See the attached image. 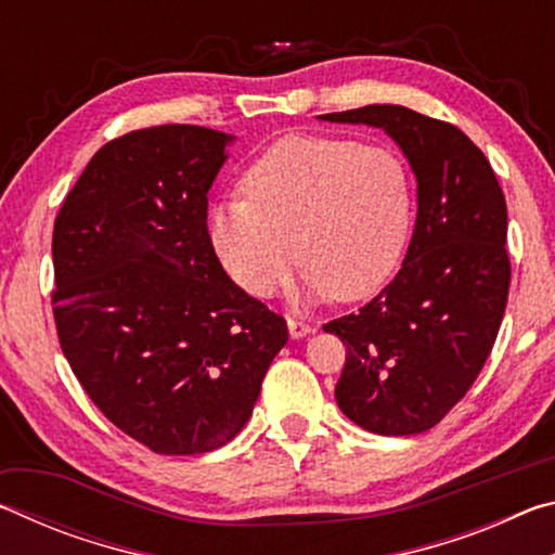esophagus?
I'll use <instances>...</instances> for the list:
<instances>
[{
    "mask_svg": "<svg viewBox=\"0 0 555 555\" xmlns=\"http://www.w3.org/2000/svg\"><path fill=\"white\" fill-rule=\"evenodd\" d=\"M286 323H288V335L294 337V340H300V337L315 333L313 325H308V323H304V321H296V318H288Z\"/></svg>",
    "mask_w": 555,
    "mask_h": 555,
    "instance_id": "34e87169",
    "label": "esophagus"
}]
</instances>
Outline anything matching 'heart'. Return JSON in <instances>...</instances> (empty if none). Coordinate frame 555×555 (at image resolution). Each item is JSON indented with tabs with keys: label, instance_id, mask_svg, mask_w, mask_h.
Listing matches in <instances>:
<instances>
[{
	"label": "heart",
	"instance_id": "heart-1",
	"mask_svg": "<svg viewBox=\"0 0 555 555\" xmlns=\"http://www.w3.org/2000/svg\"><path fill=\"white\" fill-rule=\"evenodd\" d=\"M242 185L247 198L212 205L210 242L222 269L247 294L274 296L296 257L304 261L298 300L362 298L397 264L411 185L389 149L286 137L249 168Z\"/></svg>",
	"mask_w": 555,
	"mask_h": 555
}]
</instances>
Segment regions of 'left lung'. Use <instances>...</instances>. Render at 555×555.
I'll return each mask as SVG.
<instances>
[{
	"mask_svg": "<svg viewBox=\"0 0 555 555\" xmlns=\"http://www.w3.org/2000/svg\"><path fill=\"white\" fill-rule=\"evenodd\" d=\"M318 119L377 127L416 176V224L399 274L357 313L323 325L347 347L337 406L379 436L434 428L480 374L509 294L506 203L457 127L401 105Z\"/></svg>",
	"mask_w": 555,
	"mask_h": 555,
	"instance_id": "left-lung-1",
	"label": "left lung"
}]
</instances>
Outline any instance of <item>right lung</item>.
Wrapping results in <instances>:
<instances>
[{"label":"right lung","mask_w":555,"mask_h":555,"mask_svg":"<svg viewBox=\"0 0 555 555\" xmlns=\"http://www.w3.org/2000/svg\"><path fill=\"white\" fill-rule=\"evenodd\" d=\"M232 134L129 131L90 158L53 228L61 350L92 403L164 455L240 434L286 321L224 274L208 191Z\"/></svg>","instance_id":"1"}]
</instances>
